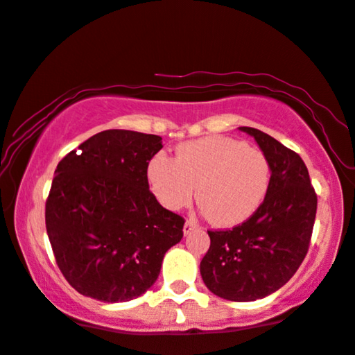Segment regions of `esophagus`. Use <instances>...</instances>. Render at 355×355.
I'll use <instances>...</instances> for the list:
<instances>
[{
  "instance_id": "obj_1",
  "label": "esophagus",
  "mask_w": 355,
  "mask_h": 355,
  "mask_svg": "<svg viewBox=\"0 0 355 355\" xmlns=\"http://www.w3.org/2000/svg\"><path fill=\"white\" fill-rule=\"evenodd\" d=\"M198 227V223L196 221V220H187L186 221V225H184V234H191V232L193 231V230H197Z\"/></svg>"
}]
</instances>
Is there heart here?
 Listing matches in <instances>:
<instances>
[{
  "label": "heart",
  "mask_w": 355,
  "mask_h": 355,
  "mask_svg": "<svg viewBox=\"0 0 355 355\" xmlns=\"http://www.w3.org/2000/svg\"><path fill=\"white\" fill-rule=\"evenodd\" d=\"M155 197L168 210H181L196 197L213 223L236 226L263 203L271 164L260 148L239 139L211 135L179 145L176 158L159 152L148 163Z\"/></svg>",
  "instance_id": "obj_1"
}]
</instances>
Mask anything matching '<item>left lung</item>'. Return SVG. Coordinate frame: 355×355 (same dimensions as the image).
I'll list each match as a JSON object with an SVG mask.
<instances>
[{"label": "left lung", "instance_id": "1", "mask_svg": "<svg viewBox=\"0 0 355 355\" xmlns=\"http://www.w3.org/2000/svg\"><path fill=\"white\" fill-rule=\"evenodd\" d=\"M241 130L268 157L270 187L249 220L232 230L208 231L210 249L200 261V273L213 294L250 302L278 291L299 270L312 239L317 193L294 150L259 129Z\"/></svg>", "mask_w": 355, "mask_h": 355}]
</instances>
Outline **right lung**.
I'll list each match as a JSON object with an SVG mask.
<instances>
[{
  "label": "right lung",
  "instance_id": "right-lung-1",
  "mask_svg": "<svg viewBox=\"0 0 355 355\" xmlns=\"http://www.w3.org/2000/svg\"><path fill=\"white\" fill-rule=\"evenodd\" d=\"M162 137L110 129L58 163L45 223L58 268L77 293L101 302L142 295L182 239L186 220L150 191L148 163Z\"/></svg>",
  "mask_w": 355,
  "mask_h": 355
}]
</instances>
